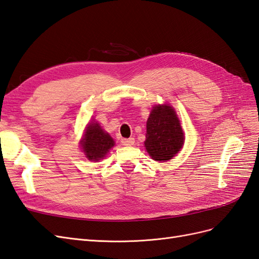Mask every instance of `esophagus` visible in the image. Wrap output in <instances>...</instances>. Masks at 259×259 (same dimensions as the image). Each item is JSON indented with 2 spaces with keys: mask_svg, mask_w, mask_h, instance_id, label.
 <instances>
[{
  "mask_svg": "<svg viewBox=\"0 0 259 259\" xmlns=\"http://www.w3.org/2000/svg\"><path fill=\"white\" fill-rule=\"evenodd\" d=\"M121 143L124 146H133V145L135 144V139L133 138V137H131V138H123L121 140Z\"/></svg>",
  "mask_w": 259,
  "mask_h": 259,
  "instance_id": "obj_1",
  "label": "esophagus"
}]
</instances>
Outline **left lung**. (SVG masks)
Here are the masks:
<instances>
[{"mask_svg":"<svg viewBox=\"0 0 259 259\" xmlns=\"http://www.w3.org/2000/svg\"><path fill=\"white\" fill-rule=\"evenodd\" d=\"M184 133L176 112L168 105L153 107L147 121L145 147L155 161L170 160L182 149Z\"/></svg>","mask_w":259,"mask_h":259,"instance_id":"8db88e82","label":"left lung"}]
</instances>
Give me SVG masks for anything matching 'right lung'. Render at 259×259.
I'll return each instance as SVG.
<instances>
[{"label": "right lung", "mask_w": 259, "mask_h": 259, "mask_svg": "<svg viewBox=\"0 0 259 259\" xmlns=\"http://www.w3.org/2000/svg\"><path fill=\"white\" fill-rule=\"evenodd\" d=\"M113 146V139L101 130L98 123H90L82 140V149L88 159L92 161L103 159Z\"/></svg>", "instance_id": "add662e5"}]
</instances>
